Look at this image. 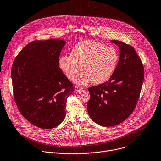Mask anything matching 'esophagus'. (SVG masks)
<instances>
[{
    "instance_id": "obj_1",
    "label": "esophagus",
    "mask_w": 161,
    "mask_h": 161,
    "mask_svg": "<svg viewBox=\"0 0 161 161\" xmlns=\"http://www.w3.org/2000/svg\"><path fill=\"white\" fill-rule=\"evenodd\" d=\"M82 89H83V88H82V87H80V86H75V92H80V91L82 90Z\"/></svg>"
}]
</instances>
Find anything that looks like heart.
Masks as SVG:
<instances>
[{
    "label": "heart",
    "mask_w": 161,
    "mask_h": 161,
    "mask_svg": "<svg viewBox=\"0 0 161 161\" xmlns=\"http://www.w3.org/2000/svg\"><path fill=\"white\" fill-rule=\"evenodd\" d=\"M119 60V53L113 46L94 41L84 40L76 43L70 50V56L59 59V67L70 80L75 78L79 84L93 82L100 84L109 80L113 75Z\"/></svg>",
    "instance_id": "1"
}]
</instances>
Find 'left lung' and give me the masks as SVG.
<instances>
[{"label":"left lung","instance_id":"8db88e82","mask_svg":"<svg viewBox=\"0 0 161 161\" xmlns=\"http://www.w3.org/2000/svg\"><path fill=\"white\" fill-rule=\"evenodd\" d=\"M120 56L111 79L88 89L87 104L92 119L103 127H112L125 120L134 111L144 80V67L135 49L118 40Z\"/></svg>","mask_w":161,"mask_h":161}]
</instances>
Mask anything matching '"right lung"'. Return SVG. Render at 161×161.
<instances>
[{
    "label": "right lung",
    "instance_id": "add662e5",
    "mask_svg": "<svg viewBox=\"0 0 161 161\" xmlns=\"http://www.w3.org/2000/svg\"><path fill=\"white\" fill-rule=\"evenodd\" d=\"M66 42L35 40L16 57L11 78L14 101L22 116L43 129L57 127L66 116L67 98L74 87L59 67Z\"/></svg>",
    "mask_w": 161,
    "mask_h": 161
}]
</instances>
